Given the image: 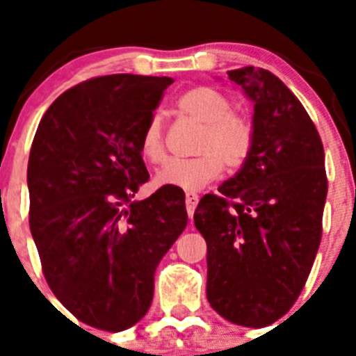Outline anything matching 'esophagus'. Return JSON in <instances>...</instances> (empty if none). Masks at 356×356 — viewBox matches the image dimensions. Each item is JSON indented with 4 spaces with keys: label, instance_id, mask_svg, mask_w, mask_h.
Masks as SVG:
<instances>
[{
    "label": "esophagus",
    "instance_id": "34e87169",
    "mask_svg": "<svg viewBox=\"0 0 356 356\" xmlns=\"http://www.w3.org/2000/svg\"><path fill=\"white\" fill-rule=\"evenodd\" d=\"M197 201H200V196H197V194H194V193L185 194V207H187V213L191 219H193V216H194V210H196V207H197Z\"/></svg>",
    "mask_w": 356,
    "mask_h": 356
}]
</instances>
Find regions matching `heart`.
Returning a JSON list of instances; mask_svg holds the SVG:
<instances>
[{
    "mask_svg": "<svg viewBox=\"0 0 356 356\" xmlns=\"http://www.w3.org/2000/svg\"><path fill=\"white\" fill-rule=\"evenodd\" d=\"M178 108L203 124L196 144V153L200 155L165 163L156 171V185L194 193L212 184L221 175L222 165L238 169L246 163L253 149V124L250 119L232 114L234 106L228 97L210 87H194L178 99ZM140 155L149 163L165 160L163 122L159 114L151 115L140 135Z\"/></svg>",
    "mask_w": 356,
    "mask_h": 356,
    "instance_id": "b5f03b06",
    "label": "heart"
}]
</instances>
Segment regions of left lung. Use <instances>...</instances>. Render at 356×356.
<instances>
[{
    "mask_svg": "<svg viewBox=\"0 0 356 356\" xmlns=\"http://www.w3.org/2000/svg\"><path fill=\"white\" fill-rule=\"evenodd\" d=\"M253 102L251 155L194 225L207 241V298L234 325L262 328L289 312L312 269L328 181L325 149L300 99L273 72L228 71Z\"/></svg>",
    "mask_w": 356,
    "mask_h": 356,
    "instance_id": "1",
    "label": "left lung"
}]
</instances>
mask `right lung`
<instances>
[{"instance_id":"add662e5","label":"right lung","mask_w":356,"mask_h":356,"mask_svg":"<svg viewBox=\"0 0 356 356\" xmlns=\"http://www.w3.org/2000/svg\"><path fill=\"white\" fill-rule=\"evenodd\" d=\"M168 76L108 74L81 81L40 119L28 160L30 229L53 294L81 323L122 332L146 316L155 269L187 226L185 197L159 188L140 135Z\"/></svg>"}]
</instances>
